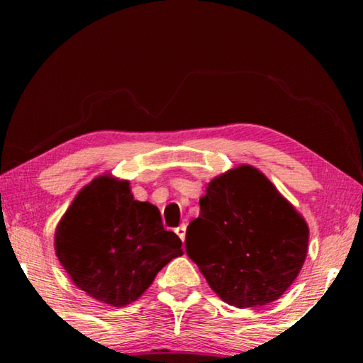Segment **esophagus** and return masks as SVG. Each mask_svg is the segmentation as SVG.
<instances>
[{"mask_svg":"<svg viewBox=\"0 0 363 363\" xmlns=\"http://www.w3.org/2000/svg\"><path fill=\"white\" fill-rule=\"evenodd\" d=\"M186 230H187L186 224H182V225H179V227H177V229H176V233H177V235H179V238H181L182 242L186 240Z\"/></svg>","mask_w":363,"mask_h":363,"instance_id":"34e87169","label":"esophagus"}]
</instances>
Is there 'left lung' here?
<instances>
[{
  "label": "left lung",
  "mask_w": 363,
  "mask_h": 363,
  "mask_svg": "<svg viewBox=\"0 0 363 363\" xmlns=\"http://www.w3.org/2000/svg\"><path fill=\"white\" fill-rule=\"evenodd\" d=\"M309 225L259 169L219 174L187 227L186 251L224 303L257 307L279 299L299 275Z\"/></svg>",
  "instance_id": "1"
}]
</instances>
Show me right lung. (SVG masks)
Returning a JSON list of instances; mask_svg holds the SVG:
<instances>
[{"mask_svg": "<svg viewBox=\"0 0 363 363\" xmlns=\"http://www.w3.org/2000/svg\"><path fill=\"white\" fill-rule=\"evenodd\" d=\"M182 242L164 230L155 205L134 200L130 181L94 177L73 199L54 248L73 284L99 303L125 307L143 296Z\"/></svg>", "mask_w": 363, "mask_h": 363, "instance_id": "right-lung-1", "label": "right lung"}]
</instances>
